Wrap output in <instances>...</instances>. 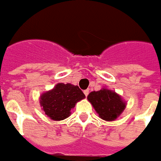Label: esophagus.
<instances>
[{"label":"esophagus","instance_id":"esophagus-1","mask_svg":"<svg viewBox=\"0 0 161 161\" xmlns=\"http://www.w3.org/2000/svg\"><path fill=\"white\" fill-rule=\"evenodd\" d=\"M84 95H85V96H86V97L88 96L89 90H85V91H84Z\"/></svg>","mask_w":161,"mask_h":161}]
</instances>
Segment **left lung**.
Returning <instances> with one entry per match:
<instances>
[{"label": "left lung", "instance_id": "8db88e82", "mask_svg": "<svg viewBox=\"0 0 161 161\" xmlns=\"http://www.w3.org/2000/svg\"><path fill=\"white\" fill-rule=\"evenodd\" d=\"M98 117L105 121H114L126 107V102L112 90L104 87L97 92H92L87 97Z\"/></svg>", "mask_w": 161, "mask_h": 161}]
</instances>
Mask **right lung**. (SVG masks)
I'll return each instance as SVG.
<instances>
[{
  "label": "right lung",
  "mask_w": 161,
  "mask_h": 161,
  "mask_svg": "<svg viewBox=\"0 0 161 161\" xmlns=\"http://www.w3.org/2000/svg\"><path fill=\"white\" fill-rule=\"evenodd\" d=\"M85 96L77 85L58 83L40 96V105L44 114L55 121L64 120L71 114V109Z\"/></svg>",
  "instance_id": "1"
}]
</instances>
